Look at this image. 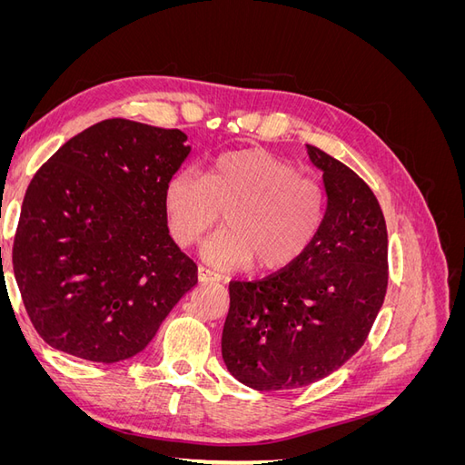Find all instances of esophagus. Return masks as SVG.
I'll return each instance as SVG.
<instances>
[{
    "instance_id": "esophagus-1",
    "label": "esophagus",
    "mask_w": 465,
    "mask_h": 465,
    "mask_svg": "<svg viewBox=\"0 0 465 465\" xmlns=\"http://www.w3.org/2000/svg\"><path fill=\"white\" fill-rule=\"evenodd\" d=\"M198 279L202 281V283H213V281H219L221 277L215 272H211V270H207V267L200 265L198 267Z\"/></svg>"
}]
</instances>
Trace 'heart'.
I'll return each mask as SVG.
<instances>
[{"label":"heart","instance_id":"1","mask_svg":"<svg viewBox=\"0 0 465 465\" xmlns=\"http://www.w3.org/2000/svg\"><path fill=\"white\" fill-rule=\"evenodd\" d=\"M168 232L180 246L207 232L224 209L227 227L211 234L202 254L219 270L258 262L281 270L306 254L326 217V193L292 163L263 149L224 153L202 178L182 168L164 186Z\"/></svg>","mask_w":465,"mask_h":465}]
</instances>
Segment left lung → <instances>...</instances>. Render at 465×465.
Returning <instances> with one entry per match:
<instances>
[{
	"instance_id": "8db88e82",
	"label": "left lung",
	"mask_w": 465,
	"mask_h": 465,
	"mask_svg": "<svg viewBox=\"0 0 465 465\" xmlns=\"http://www.w3.org/2000/svg\"><path fill=\"white\" fill-rule=\"evenodd\" d=\"M328 203L314 244L260 281H232L223 361L254 390L302 388L367 341L388 287V231L367 182L314 145Z\"/></svg>"
}]
</instances>
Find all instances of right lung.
<instances>
[{
    "mask_svg": "<svg viewBox=\"0 0 465 465\" xmlns=\"http://www.w3.org/2000/svg\"><path fill=\"white\" fill-rule=\"evenodd\" d=\"M188 135L124 118L98 122L55 151L26 188L13 272L35 330L93 362L143 351L198 283L168 234L164 186Z\"/></svg>",
    "mask_w": 465,
    "mask_h": 465,
    "instance_id": "right-lung-1",
    "label": "right lung"
}]
</instances>
